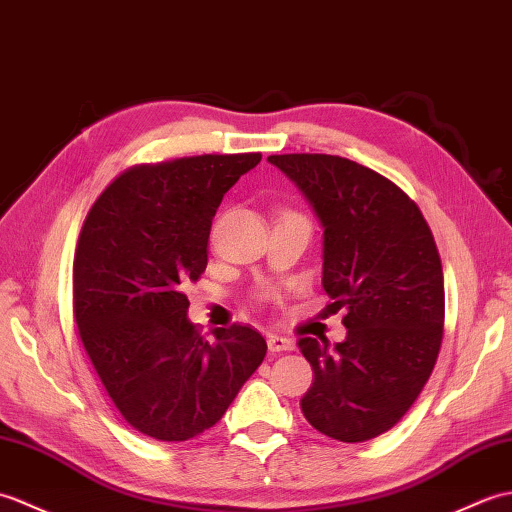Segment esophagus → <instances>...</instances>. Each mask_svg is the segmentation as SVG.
<instances>
[{"label":"esophagus","mask_w":512,"mask_h":512,"mask_svg":"<svg viewBox=\"0 0 512 512\" xmlns=\"http://www.w3.org/2000/svg\"><path fill=\"white\" fill-rule=\"evenodd\" d=\"M267 346L271 352H289L295 348V342L289 337H282V335H269Z\"/></svg>","instance_id":"34e87169"}]
</instances>
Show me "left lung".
<instances>
[{"label": "left lung", "mask_w": 512, "mask_h": 512, "mask_svg": "<svg viewBox=\"0 0 512 512\" xmlns=\"http://www.w3.org/2000/svg\"><path fill=\"white\" fill-rule=\"evenodd\" d=\"M309 201L322 236V287L346 339L302 337L315 379L304 418L339 442L392 429L425 388L442 342L445 285L434 236L390 179L337 155H271Z\"/></svg>", "instance_id": "obj_1"}]
</instances>
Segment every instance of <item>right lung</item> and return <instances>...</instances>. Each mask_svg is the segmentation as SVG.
I'll return each mask as SVG.
<instances>
[{
    "label": "right lung",
    "mask_w": 512,
    "mask_h": 512,
    "mask_svg": "<svg viewBox=\"0 0 512 512\" xmlns=\"http://www.w3.org/2000/svg\"><path fill=\"white\" fill-rule=\"evenodd\" d=\"M260 153L199 155L133 168L89 210L74 256V317L83 346L122 418L144 436L190 440L217 425L263 363L249 326L188 320L181 289L208 265L223 195Z\"/></svg>",
    "instance_id": "right-lung-1"
}]
</instances>
